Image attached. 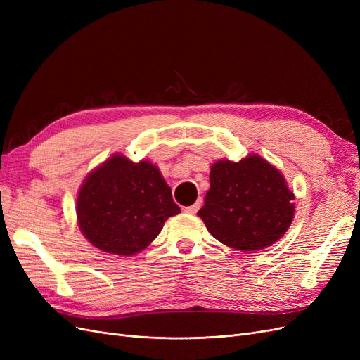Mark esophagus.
<instances>
[{"label":"esophagus","instance_id":"34e87169","mask_svg":"<svg viewBox=\"0 0 360 360\" xmlns=\"http://www.w3.org/2000/svg\"><path fill=\"white\" fill-rule=\"evenodd\" d=\"M200 207H201V201L195 202V204H192V205L184 207V212H186V213H191V214H195V213H197V212L200 210Z\"/></svg>","mask_w":360,"mask_h":360}]
</instances>
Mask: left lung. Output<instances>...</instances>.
I'll use <instances>...</instances> for the list:
<instances>
[{
	"label": "left lung",
	"mask_w": 360,
	"mask_h": 360,
	"mask_svg": "<svg viewBox=\"0 0 360 360\" xmlns=\"http://www.w3.org/2000/svg\"><path fill=\"white\" fill-rule=\"evenodd\" d=\"M292 200L282 174L250 155L240 162L213 163L198 216L216 240L237 250H258L285 234L294 216Z\"/></svg>",
	"instance_id": "obj_1"
}]
</instances>
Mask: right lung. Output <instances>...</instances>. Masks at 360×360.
I'll return each mask as SVG.
<instances>
[{
	"instance_id": "add662e5",
	"label": "right lung",
	"mask_w": 360,
	"mask_h": 360,
	"mask_svg": "<svg viewBox=\"0 0 360 360\" xmlns=\"http://www.w3.org/2000/svg\"><path fill=\"white\" fill-rule=\"evenodd\" d=\"M171 188L150 162L114 155L85 179L76 202L82 234L103 252L135 255L179 214Z\"/></svg>"
}]
</instances>
